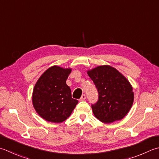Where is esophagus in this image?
Instances as JSON below:
<instances>
[{
  "label": "esophagus",
  "mask_w": 159,
  "mask_h": 159,
  "mask_svg": "<svg viewBox=\"0 0 159 159\" xmlns=\"http://www.w3.org/2000/svg\"><path fill=\"white\" fill-rule=\"evenodd\" d=\"M86 99V96H85V94H83L82 96H81V98H80V101H85Z\"/></svg>",
  "instance_id": "obj_1"
}]
</instances>
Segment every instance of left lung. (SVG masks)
<instances>
[{
	"mask_svg": "<svg viewBox=\"0 0 159 159\" xmlns=\"http://www.w3.org/2000/svg\"><path fill=\"white\" fill-rule=\"evenodd\" d=\"M98 90V100L92 105L95 117L110 123L123 119L134 102L132 87L126 78L110 65H101L88 71Z\"/></svg>",
	"mask_w": 159,
	"mask_h": 159,
	"instance_id": "1",
	"label": "left lung"
}]
</instances>
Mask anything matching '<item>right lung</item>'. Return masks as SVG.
Returning <instances> with one entry per match:
<instances>
[{
	"label": "right lung",
	"instance_id": "1",
	"mask_svg": "<svg viewBox=\"0 0 159 159\" xmlns=\"http://www.w3.org/2000/svg\"><path fill=\"white\" fill-rule=\"evenodd\" d=\"M71 69L52 66L39 79L33 90L34 107L40 117L49 122L61 123L69 117L78 101L71 98L66 80Z\"/></svg>",
	"mask_w": 159,
	"mask_h": 159
}]
</instances>
